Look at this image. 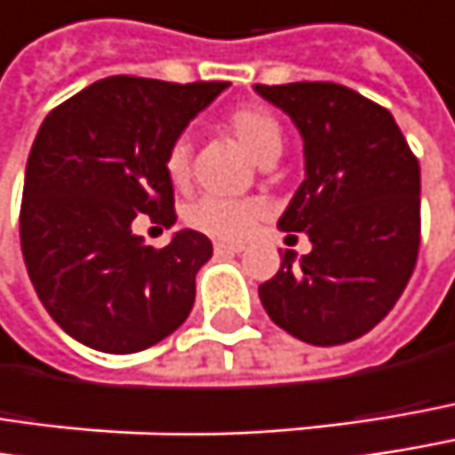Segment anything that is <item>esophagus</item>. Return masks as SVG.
I'll list each match as a JSON object with an SVG mask.
<instances>
[{"label":"esophagus","mask_w":455,"mask_h":455,"mask_svg":"<svg viewBox=\"0 0 455 455\" xmlns=\"http://www.w3.org/2000/svg\"><path fill=\"white\" fill-rule=\"evenodd\" d=\"M213 250H216V255H239L244 247L242 244H228V242H216Z\"/></svg>","instance_id":"obj_1"}]
</instances>
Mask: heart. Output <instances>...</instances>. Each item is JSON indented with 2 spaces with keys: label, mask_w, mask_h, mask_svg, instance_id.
<instances>
[{
  "label": "heart",
  "mask_w": 455,
  "mask_h": 455,
  "mask_svg": "<svg viewBox=\"0 0 455 455\" xmlns=\"http://www.w3.org/2000/svg\"><path fill=\"white\" fill-rule=\"evenodd\" d=\"M224 127L234 135V140L244 148V153L258 164H270L281 153L283 130L275 114L266 106L250 104L234 108L227 116ZM189 164H192V145L187 138H177L164 156V169L172 185H187ZM260 216H263V208L255 200H224V197L208 195L187 205L185 224L221 242H239L255 228Z\"/></svg>",
  "instance_id": "1"
}]
</instances>
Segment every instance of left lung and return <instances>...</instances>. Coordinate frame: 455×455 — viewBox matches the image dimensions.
<instances>
[{
  "mask_svg": "<svg viewBox=\"0 0 455 455\" xmlns=\"http://www.w3.org/2000/svg\"><path fill=\"white\" fill-rule=\"evenodd\" d=\"M305 140V182L281 231H305L312 252L286 250L260 283L270 320L312 347L372 331L406 289L419 252V161L388 108L339 83L255 85ZM294 236V234H289Z\"/></svg>",
  "mask_w": 455,
  "mask_h": 455,
  "instance_id": "left-lung-1",
  "label": "left lung"
}]
</instances>
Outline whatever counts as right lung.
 Returning a JSON list of instances; mask_svg holds the SVG:
<instances>
[{"label":"right lung","mask_w":455,"mask_h":455,"mask_svg":"<svg viewBox=\"0 0 455 455\" xmlns=\"http://www.w3.org/2000/svg\"><path fill=\"white\" fill-rule=\"evenodd\" d=\"M227 85L114 75L44 119L25 166L20 247L38 299L80 344L132 354L187 320L211 239L185 228L156 250L132 221H177L164 156Z\"/></svg>","instance_id":"obj_1"}]
</instances>
